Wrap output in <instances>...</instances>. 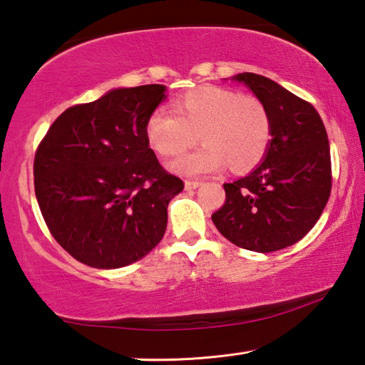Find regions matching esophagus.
<instances>
[{"label": "esophagus", "mask_w": 365, "mask_h": 365, "mask_svg": "<svg viewBox=\"0 0 365 365\" xmlns=\"http://www.w3.org/2000/svg\"><path fill=\"white\" fill-rule=\"evenodd\" d=\"M201 185V182H197V180H187L185 182V190H195V188H197Z\"/></svg>", "instance_id": "esophagus-1"}]
</instances>
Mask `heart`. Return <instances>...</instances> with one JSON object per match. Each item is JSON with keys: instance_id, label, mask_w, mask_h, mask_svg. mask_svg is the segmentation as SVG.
<instances>
[{"instance_id": "obj_1", "label": "heart", "mask_w": 365, "mask_h": 365, "mask_svg": "<svg viewBox=\"0 0 365 365\" xmlns=\"http://www.w3.org/2000/svg\"><path fill=\"white\" fill-rule=\"evenodd\" d=\"M174 108L153 110L146 138L160 156L175 158L200 137L205 145L170 164L177 174H209L225 163L235 172L251 170L269 150L272 120L257 96L206 85L178 96Z\"/></svg>"}]
</instances>
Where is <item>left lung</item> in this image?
Masks as SVG:
<instances>
[{"mask_svg":"<svg viewBox=\"0 0 365 365\" xmlns=\"http://www.w3.org/2000/svg\"><path fill=\"white\" fill-rule=\"evenodd\" d=\"M269 109L272 140L257 168L224 183L225 202L212 214L217 230L233 245L256 252L292 246L316 225L331 191L329 137L311 103L274 80L235 76Z\"/></svg>","mask_w":365,"mask_h":365,"instance_id":"1","label":"left lung"}]
</instances>
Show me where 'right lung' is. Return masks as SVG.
Here are the masks:
<instances>
[{
	"label": "right lung",
	"mask_w": 365,
	"mask_h": 365,
	"mask_svg": "<svg viewBox=\"0 0 365 365\" xmlns=\"http://www.w3.org/2000/svg\"><path fill=\"white\" fill-rule=\"evenodd\" d=\"M164 85L117 88L66 109L34 160L35 195L54 240L95 269L140 261L164 237L180 178L159 164L146 122Z\"/></svg>",
	"instance_id": "add662e5"
}]
</instances>
